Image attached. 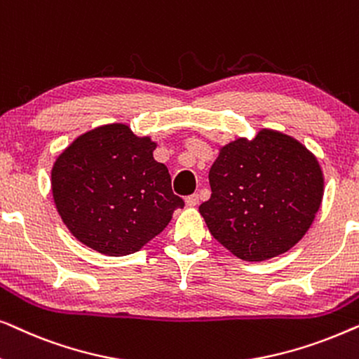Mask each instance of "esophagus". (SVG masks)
I'll return each mask as SVG.
<instances>
[{
    "mask_svg": "<svg viewBox=\"0 0 359 359\" xmlns=\"http://www.w3.org/2000/svg\"><path fill=\"white\" fill-rule=\"evenodd\" d=\"M184 203H186V205H189V208H194V205L199 204V196L198 194H191L184 199Z\"/></svg>",
    "mask_w": 359,
    "mask_h": 359,
    "instance_id": "obj_1",
    "label": "esophagus"
}]
</instances>
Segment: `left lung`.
<instances>
[{
  "label": "left lung",
  "mask_w": 359,
  "mask_h": 359,
  "mask_svg": "<svg viewBox=\"0 0 359 359\" xmlns=\"http://www.w3.org/2000/svg\"><path fill=\"white\" fill-rule=\"evenodd\" d=\"M199 205L209 232L245 262L286 253L316 219L323 198L317 156L294 137L262 129L219 147Z\"/></svg>",
  "instance_id": "8db88e82"
}]
</instances>
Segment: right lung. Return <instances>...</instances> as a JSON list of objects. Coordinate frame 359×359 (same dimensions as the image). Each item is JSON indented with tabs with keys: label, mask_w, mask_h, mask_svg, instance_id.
Returning <instances> with one entry per match:
<instances>
[{
	"label": "right lung",
	"mask_w": 359,
	"mask_h": 359,
	"mask_svg": "<svg viewBox=\"0 0 359 359\" xmlns=\"http://www.w3.org/2000/svg\"><path fill=\"white\" fill-rule=\"evenodd\" d=\"M156 142L127 124L76 137L52 166L53 203L73 237L107 257L135 253L155 238L184 201L168 168L154 158Z\"/></svg>",
	"instance_id": "obj_1"
}]
</instances>
